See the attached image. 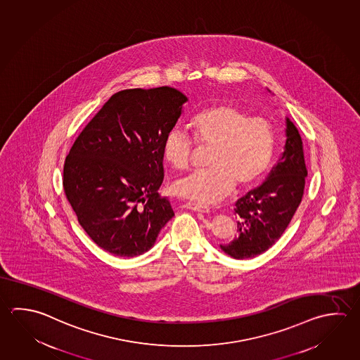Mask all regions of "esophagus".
<instances>
[{
  "mask_svg": "<svg viewBox=\"0 0 360 360\" xmlns=\"http://www.w3.org/2000/svg\"><path fill=\"white\" fill-rule=\"evenodd\" d=\"M184 207H185L186 210H194V212H202V213H208L210 210L207 205L194 203V202H186V203L184 204Z\"/></svg>",
  "mask_w": 360,
  "mask_h": 360,
  "instance_id": "esophagus-1",
  "label": "esophagus"
}]
</instances>
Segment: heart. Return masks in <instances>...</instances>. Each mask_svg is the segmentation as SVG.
<instances>
[{
    "label": "heart",
    "instance_id": "b5f03b06",
    "mask_svg": "<svg viewBox=\"0 0 360 360\" xmlns=\"http://www.w3.org/2000/svg\"><path fill=\"white\" fill-rule=\"evenodd\" d=\"M196 143L213 146L210 169L191 172L174 184L176 194L198 203L212 204L229 194L237 184L249 188L269 170L274 155V129L268 120L249 117L233 105L221 104L190 119ZM162 157L174 170L189 165L191 142L174 128L162 139Z\"/></svg>",
    "mask_w": 360,
    "mask_h": 360
}]
</instances>
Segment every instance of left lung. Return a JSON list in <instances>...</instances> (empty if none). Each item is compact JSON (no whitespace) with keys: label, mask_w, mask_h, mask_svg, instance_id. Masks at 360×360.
<instances>
[{"label":"left lung","mask_w":360,"mask_h":360,"mask_svg":"<svg viewBox=\"0 0 360 360\" xmlns=\"http://www.w3.org/2000/svg\"><path fill=\"white\" fill-rule=\"evenodd\" d=\"M270 92V90H268ZM285 144L266 181L236 203L238 236L221 245L224 254L243 260L260 255L281 238L301 204L307 167L302 138L285 117Z\"/></svg>","instance_id":"1"}]
</instances>
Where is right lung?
Here are the masks:
<instances>
[{
    "instance_id": "right-lung-1",
    "label": "right lung",
    "mask_w": 360,
    "mask_h": 360,
    "mask_svg": "<svg viewBox=\"0 0 360 360\" xmlns=\"http://www.w3.org/2000/svg\"><path fill=\"white\" fill-rule=\"evenodd\" d=\"M186 101L169 86L117 92L65 157V196L86 233L112 255L147 252L175 216L157 193L164 180L161 146Z\"/></svg>"
}]
</instances>
